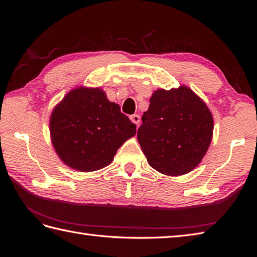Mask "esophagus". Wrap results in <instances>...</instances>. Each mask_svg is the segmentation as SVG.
<instances>
[{
    "label": "esophagus",
    "mask_w": 257,
    "mask_h": 257,
    "mask_svg": "<svg viewBox=\"0 0 257 257\" xmlns=\"http://www.w3.org/2000/svg\"><path fill=\"white\" fill-rule=\"evenodd\" d=\"M130 119H131L132 122L135 123L136 125H138L139 122H141V116H139L138 114H132V115L130 116Z\"/></svg>",
    "instance_id": "obj_1"
}]
</instances>
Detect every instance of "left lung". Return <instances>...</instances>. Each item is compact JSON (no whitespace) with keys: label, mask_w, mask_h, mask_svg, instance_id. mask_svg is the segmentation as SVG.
<instances>
[{"label":"left lung","mask_w":257,"mask_h":257,"mask_svg":"<svg viewBox=\"0 0 257 257\" xmlns=\"http://www.w3.org/2000/svg\"><path fill=\"white\" fill-rule=\"evenodd\" d=\"M137 139L150 166L168 176L188 174L206 154L212 114L188 87L157 90L144 112Z\"/></svg>","instance_id":"obj_1"}]
</instances>
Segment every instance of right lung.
Masks as SVG:
<instances>
[{
  "instance_id": "right-lung-1",
  "label": "right lung",
  "mask_w": 257,
  "mask_h": 257,
  "mask_svg": "<svg viewBox=\"0 0 257 257\" xmlns=\"http://www.w3.org/2000/svg\"><path fill=\"white\" fill-rule=\"evenodd\" d=\"M52 145L65 164L79 172L109 165L136 125L100 89L71 91L50 116Z\"/></svg>"
}]
</instances>
